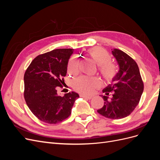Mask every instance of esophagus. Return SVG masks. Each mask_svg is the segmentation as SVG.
<instances>
[{
    "mask_svg": "<svg viewBox=\"0 0 160 160\" xmlns=\"http://www.w3.org/2000/svg\"><path fill=\"white\" fill-rule=\"evenodd\" d=\"M81 97H83V98H85V99H91L93 97L91 96V95H82Z\"/></svg>",
    "mask_w": 160,
    "mask_h": 160,
    "instance_id": "1",
    "label": "esophagus"
}]
</instances>
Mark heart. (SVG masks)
Instances as JSON below:
<instances>
[{
  "label": "heart",
  "mask_w": 160,
  "mask_h": 160,
  "mask_svg": "<svg viewBox=\"0 0 160 160\" xmlns=\"http://www.w3.org/2000/svg\"><path fill=\"white\" fill-rule=\"evenodd\" d=\"M90 57L98 64V69L103 78L108 82L113 81L118 77L119 68L117 64L111 62V57L105 51L100 48H93L89 50ZM77 62L72 59L70 62L71 70H77ZM101 84L98 78L81 77L75 81V89L83 93H91Z\"/></svg>",
  "instance_id": "b5f03b06"
}]
</instances>
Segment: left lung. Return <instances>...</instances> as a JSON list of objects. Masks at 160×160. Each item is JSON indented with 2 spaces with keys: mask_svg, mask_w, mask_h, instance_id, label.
I'll return each mask as SVG.
<instances>
[{
  "mask_svg": "<svg viewBox=\"0 0 160 160\" xmlns=\"http://www.w3.org/2000/svg\"><path fill=\"white\" fill-rule=\"evenodd\" d=\"M119 65L117 81L107 87L103 92L104 105L98 112L106 118L119 119L129 115L138 105L143 91V82L137 62L123 51L118 49L112 51ZM112 95L111 99L107 96Z\"/></svg>",
  "mask_w": 160,
  "mask_h": 160,
  "instance_id": "left-lung-1",
  "label": "left lung"
}]
</instances>
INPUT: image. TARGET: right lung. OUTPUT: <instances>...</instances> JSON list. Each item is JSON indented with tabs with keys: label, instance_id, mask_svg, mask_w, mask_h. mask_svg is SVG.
Listing matches in <instances>:
<instances>
[{
	"label": "right lung",
	"instance_id": "add662e5",
	"mask_svg": "<svg viewBox=\"0 0 160 160\" xmlns=\"http://www.w3.org/2000/svg\"><path fill=\"white\" fill-rule=\"evenodd\" d=\"M71 49H57L36 57L24 75V98L38 119L56 124L69 117L79 95L71 92L63 97L57 94L67 74Z\"/></svg>",
	"mask_w": 160,
	"mask_h": 160
}]
</instances>
